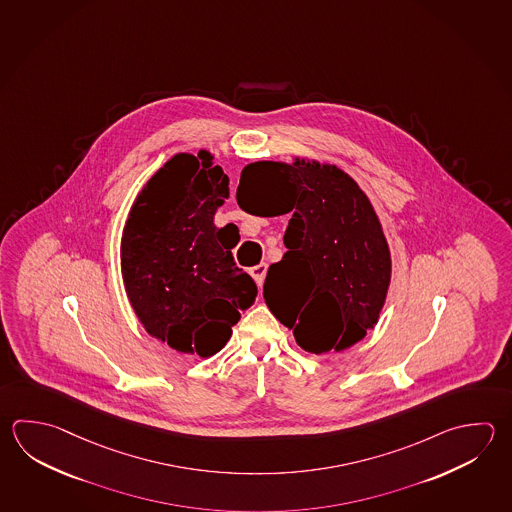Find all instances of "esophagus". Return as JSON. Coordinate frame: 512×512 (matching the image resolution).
Instances as JSON below:
<instances>
[{
	"mask_svg": "<svg viewBox=\"0 0 512 512\" xmlns=\"http://www.w3.org/2000/svg\"><path fill=\"white\" fill-rule=\"evenodd\" d=\"M266 271H268V264H257V266H253L250 270V275L257 282V286L262 288V284H264V277H266Z\"/></svg>",
	"mask_w": 512,
	"mask_h": 512,
	"instance_id": "obj_1",
	"label": "esophagus"
}]
</instances>
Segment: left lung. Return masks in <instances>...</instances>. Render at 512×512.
<instances>
[{"mask_svg":"<svg viewBox=\"0 0 512 512\" xmlns=\"http://www.w3.org/2000/svg\"><path fill=\"white\" fill-rule=\"evenodd\" d=\"M237 203L251 215H291L288 251L268 270L264 300L300 348L344 351L375 328L391 253L373 204L346 172L299 157L251 163L242 170Z\"/></svg>","mask_w":512,"mask_h":512,"instance_id":"left-lung-1","label":"left lung"}]
</instances>
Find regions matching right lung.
<instances>
[{
  "label": "right lung",
  "instance_id": "right-lung-1",
  "mask_svg": "<svg viewBox=\"0 0 512 512\" xmlns=\"http://www.w3.org/2000/svg\"><path fill=\"white\" fill-rule=\"evenodd\" d=\"M212 161L206 150L166 161L137 195L121 239V273L137 319L170 348L201 358L226 346L257 297L213 224L230 181Z\"/></svg>",
  "mask_w": 512,
  "mask_h": 512
}]
</instances>
